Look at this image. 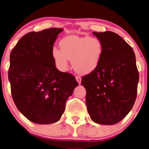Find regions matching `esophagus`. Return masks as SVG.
Returning <instances> with one entry per match:
<instances>
[{
    "label": "esophagus",
    "instance_id": "1",
    "mask_svg": "<svg viewBox=\"0 0 149 149\" xmlns=\"http://www.w3.org/2000/svg\"><path fill=\"white\" fill-rule=\"evenodd\" d=\"M76 81H77L78 83L80 84L81 81V78L80 76H76Z\"/></svg>",
    "mask_w": 149,
    "mask_h": 149
}]
</instances>
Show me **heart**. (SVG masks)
<instances>
[{
	"label": "heart",
	"instance_id": "heart-1",
	"mask_svg": "<svg viewBox=\"0 0 149 149\" xmlns=\"http://www.w3.org/2000/svg\"><path fill=\"white\" fill-rule=\"evenodd\" d=\"M59 44L60 49L54 47L52 56L57 67L63 71L72 60V66L78 73L89 74L97 68L103 53L102 41L96 37L70 36Z\"/></svg>",
	"mask_w": 149,
	"mask_h": 149
}]
</instances>
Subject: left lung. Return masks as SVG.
I'll return each instance as SVG.
<instances>
[{
    "label": "left lung",
    "mask_w": 149,
    "mask_h": 149,
    "mask_svg": "<svg viewBox=\"0 0 149 149\" xmlns=\"http://www.w3.org/2000/svg\"><path fill=\"white\" fill-rule=\"evenodd\" d=\"M103 45L97 68L82 77L88 113L95 123H118L132 109L137 97L139 73L132 47L116 33L93 32Z\"/></svg>",
    "instance_id": "1"
}]
</instances>
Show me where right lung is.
Here are the masks:
<instances>
[{"label":"right lung","mask_w":149,"mask_h":149,"mask_svg":"<svg viewBox=\"0 0 149 149\" xmlns=\"http://www.w3.org/2000/svg\"><path fill=\"white\" fill-rule=\"evenodd\" d=\"M62 28L30 32L22 37L10 54L8 80L13 100L28 120L40 125L57 122L68 98L79 85L69 73L56 68L52 56Z\"/></svg>","instance_id":"right-lung-1"}]
</instances>
